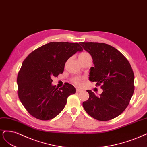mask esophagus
Returning <instances> with one entry per match:
<instances>
[{
	"instance_id": "34e87169",
	"label": "esophagus",
	"mask_w": 147,
	"mask_h": 147,
	"mask_svg": "<svg viewBox=\"0 0 147 147\" xmlns=\"http://www.w3.org/2000/svg\"><path fill=\"white\" fill-rule=\"evenodd\" d=\"M82 90L81 89H79V88H76V92L77 93H79V92H82Z\"/></svg>"
}]
</instances>
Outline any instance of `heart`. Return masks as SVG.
Segmentation results:
<instances>
[{"instance_id":"b5f03b06","label":"heart","mask_w":147,"mask_h":147,"mask_svg":"<svg viewBox=\"0 0 147 147\" xmlns=\"http://www.w3.org/2000/svg\"><path fill=\"white\" fill-rule=\"evenodd\" d=\"M87 57H91L90 55L88 53H87V52H82V53H81L79 55V59H83ZM71 80L73 83L75 84L76 86H80V85L82 84V78L80 77H74L71 79Z\"/></svg>"}]
</instances>
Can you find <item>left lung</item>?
I'll return each mask as SVG.
<instances>
[{
  "label": "left lung",
  "instance_id": "8db88e82",
  "mask_svg": "<svg viewBox=\"0 0 147 147\" xmlns=\"http://www.w3.org/2000/svg\"><path fill=\"white\" fill-rule=\"evenodd\" d=\"M92 57L94 67L89 80L103 90L99 96L88 90L89 98L83 107L89 115L99 121L113 119L128 106L134 91V75L125 57L113 46L99 42H80Z\"/></svg>",
  "mask_w": 147,
  "mask_h": 147
}]
</instances>
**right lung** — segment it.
<instances>
[{"label":"right lung","instance_id":"1","mask_svg":"<svg viewBox=\"0 0 147 147\" xmlns=\"http://www.w3.org/2000/svg\"><path fill=\"white\" fill-rule=\"evenodd\" d=\"M82 50L78 42H51L32 52L24 60L18 75V93L32 116L49 120L62 111L76 89L69 84L58 89L52 85V78L62 74L66 61Z\"/></svg>","mask_w":147,"mask_h":147}]
</instances>
